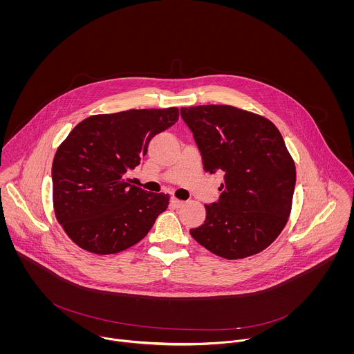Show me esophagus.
<instances>
[{"instance_id":"esophagus-1","label":"esophagus","mask_w":354,"mask_h":354,"mask_svg":"<svg viewBox=\"0 0 354 354\" xmlns=\"http://www.w3.org/2000/svg\"><path fill=\"white\" fill-rule=\"evenodd\" d=\"M170 204L177 208V207H181V205L184 204V202L180 201V199H177V198H171V199H170Z\"/></svg>"}]
</instances>
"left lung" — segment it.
<instances>
[{"label": "left lung", "mask_w": 354, "mask_h": 354, "mask_svg": "<svg viewBox=\"0 0 354 354\" xmlns=\"http://www.w3.org/2000/svg\"><path fill=\"white\" fill-rule=\"evenodd\" d=\"M204 170L223 173L218 202L191 236L209 252L233 260L266 250L288 223L296 166L278 128L227 104L181 107Z\"/></svg>", "instance_id": "left-lung-1"}]
</instances>
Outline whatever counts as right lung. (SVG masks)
<instances>
[{"label": "right lung", "mask_w": 354, "mask_h": 354, "mask_svg": "<svg viewBox=\"0 0 354 354\" xmlns=\"http://www.w3.org/2000/svg\"><path fill=\"white\" fill-rule=\"evenodd\" d=\"M178 120V109H132L79 122L53 159V204L58 223L82 250L121 252L138 244L169 205L167 194L131 184L152 138Z\"/></svg>", "instance_id": "add662e5"}]
</instances>
